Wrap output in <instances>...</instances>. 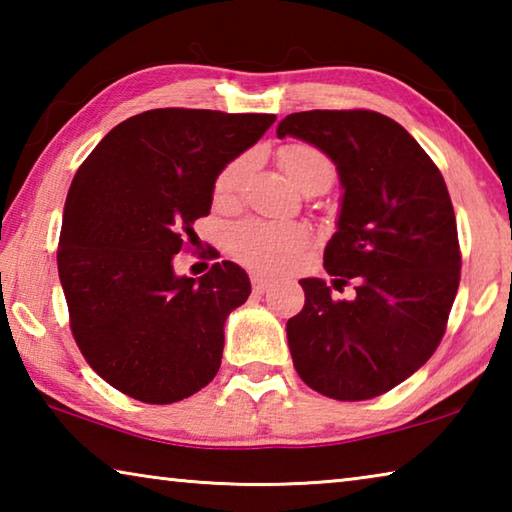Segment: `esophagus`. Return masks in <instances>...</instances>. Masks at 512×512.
Segmentation results:
<instances>
[{
  "label": "esophagus",
  "instance_id": "1",
  "mask_svg": "<svg viewBox=\"0 0 512 512\" xmlns=\"http://www.w3.org/2000/svg\"><path fill=\"white\" fill-rule=\"evenodd\" d=\"M250 282H253V289H255L257 293H264L268 287H271V280H268V277L262 275V273H253V275H250Z\"/></svg>",
  "mask_w": 512,
  "mask_h": 512
}]
</instances>
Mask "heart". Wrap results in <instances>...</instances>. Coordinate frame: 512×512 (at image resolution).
<instances>
[{"label":"heart","instance_id":"heart-1","mask_svg":"<svg viewBox=\"0 0 512 512\" xmlns=\"http://www.w3.org/2000/svg\"><path fill=\"white\" fill-rule=\"evenodd\" d=\"M282 169L298 189L316 180H332V162L323 151L309 144H289L280 151ZM253 160L248 155L232 160L214 183V198L219 203H232L244 187ZM309 241V230L302 223L246 219L228 230V250L239 262L257 271L277 273L296 262Z\"/></svg>","mask_w":512,"mask_h":512}]
</instances>
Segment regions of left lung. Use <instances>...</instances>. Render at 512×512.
<instances>
[{
  "mask_svg": "<svg viewBox=\"0 0 512 512\" xmlns=\"http://www.w3.org/2000/svg\"><path fill=\"white\" fill-rule=\"evenodd\" d=\"M296 137L336 164L341 205L323 264L357 296L334 300L305 277V307L287 339L300 379L341 402L372 400L429 361L445 334L458 280L456 216L443 173L391 117L372 110L287 115Z\"/></svg>",
  "mask_w": 512,
  "mask_h": 512,
  "instance_id": "1",
  "label": "left lung"
}]
</instances>
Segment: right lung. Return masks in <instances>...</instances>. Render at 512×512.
<instances>
[{
	"mask_svg": "<svg viewBox=\"0 0 512 512\" xmlns=\"http://www.w3.org/2000/svg\"><path fill=\"white\" fill-rule=\"evenodd\" d=\"M275 115L158 108L121 121L69 187L58 244L72 334L101 379L133 400L171 404L221 366L223 327L250 296L235 262L173 271L214 183Z\"/></svg>",
	"mask_w": 512,
	"mask_h": 512,
	"instance_id": "add662e5",
	"label": "right lung"
}]
</instances>
